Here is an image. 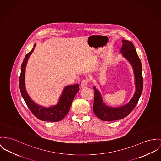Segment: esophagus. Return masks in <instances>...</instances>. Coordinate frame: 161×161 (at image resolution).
I'll use <instances>...</instances> for the list:
<instances>
[{
	"label": "esophagus",
	"instance_id": "obj_1",
	"mask_svg": "<svg viewBox=\"0 0 161 161\" xmlns=\"http://www.w3.org/2000/svg\"><path fill=\"white\" fill-rule=\"evenodd\" d=\"M87 84H88V80H83L81 83V85H80V86L81 88H84V87H86L87 86Z\"/></svg>",
	"mask_w": 161,
	"mask_h": 161
}]
</instances>
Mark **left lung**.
<instances>
[{
  "instance_id": "1",
  "label": "left lung",
  "mask_w": 161,
  "mask_h": 161,
  "mask_svg": "<svg viewBox=\"0 0 161 161\" xmlns=\"http://www.w3.org/2000/svg\"><path fill=\"white\" fill-rule=\"evenodd\" d=\"M123 47L121 52L125 58L130 63L135 75L136 91L131 100L125 105L116 108L107 106L102 100L98 89L94 86V99L93 111L100 119L105 121H112L123 119L134 109L142 94L143 85L142 67L140 59L136 53L133 43L128 40H123Z\"/></svg>"
}]
</instances>
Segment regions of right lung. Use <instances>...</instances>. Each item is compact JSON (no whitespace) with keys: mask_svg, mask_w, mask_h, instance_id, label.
<instances>
[{"mask_svg":"<svg viewBox=\"0 0 161 161\" xmlns=\"http://www.w3.org/2000/svg\"><path fill=\"white\" fill-rule=\"evenodd\" d=\"M36 45V44L34 45L32 50L26 54L22 63L19 81L20 91L27 106L38 119L44 121L58 122L63 119L70 110L72 101L76 94L79 91V85L76 84L74 85H69L65 87L63 90L58 103L55 106L46 108L39 106L34 103L29 97L25 90V70L27 60L30 55L32 53Z\"/></svg>","mask_w":161,"mask_h":161,"instance_id":"1","label":"right lung"}]
</instances>
